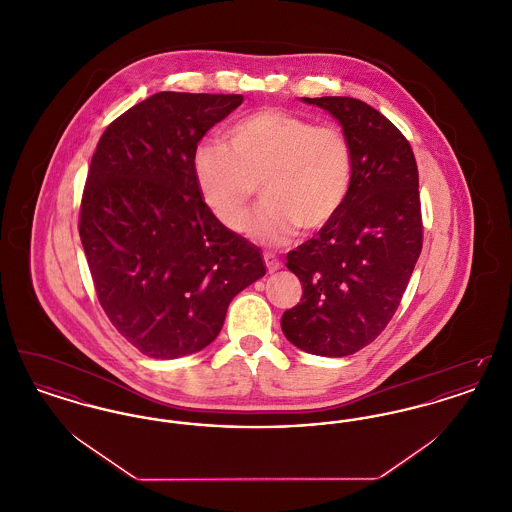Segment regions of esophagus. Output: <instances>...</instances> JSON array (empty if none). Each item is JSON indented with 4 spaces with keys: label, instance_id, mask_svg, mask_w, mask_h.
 Segmentation results:
<instances>
[{
    "label": "esophagus",
    "instance_id": "1",
    "mask_svg": "<svg viewBox=\"0 0 512 512\" xmlns=\"http://www.w3.org/2000/svg\"><path fill=\"white\" fill-rule=\"evenodd\" d=\"M263 259H265V265H267V270L270 274H272V272H276V270H280V267H282V265H280V261H278L272 253H265V255H263Z\"/></svg>",
    "mask_w": 512,
    "mask_h": 512
}]
</instances>
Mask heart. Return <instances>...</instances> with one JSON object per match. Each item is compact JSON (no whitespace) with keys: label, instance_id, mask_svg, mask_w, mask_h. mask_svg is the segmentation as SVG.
Listing matches in <instances>:
<instances>
[{"label":"heart","instance_id":"obj_1","mask_svg":"<svg viewBox=\"0 0 512 512\" xmlns=\"http://www.w3.org/2000/svg\"><path fill=\"white\" fill-rule=\"evenodd\" d=\"M192 176L205 209L232 232L244 230L257 184L263 203L247 234L257 244H288L299 228L317 232L347 201L353 153L334 124L282 109H261L226 130V146L201 142Z\"/></svg>","mask_w":512,"mask_h":512}]
</instances>
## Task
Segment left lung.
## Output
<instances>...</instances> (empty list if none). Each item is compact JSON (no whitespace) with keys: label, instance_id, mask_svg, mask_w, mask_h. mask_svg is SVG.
Listing matches in <instances>:
<instances>
[{"label":"left lung","instance_id":"left-lung-1","mask_svg":"<svg viewBox=\"0 0 512 512\" xmlns=\"http://www.w3.org/2000/svg\"><path fill=\"white\" fill-rule=\"evenodd\" d=\"M303 101L340 122L353 178L340 213L288 253L303 295L282 332L307 353L345 357L384 332L411 280L422 249L418 169L407 138L365 101Z\"/></svg>","mask_w":512,"mask_h":512}]
</instances>
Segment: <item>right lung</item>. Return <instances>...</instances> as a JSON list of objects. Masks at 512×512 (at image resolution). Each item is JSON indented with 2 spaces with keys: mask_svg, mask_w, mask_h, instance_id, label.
Returning <instances> with one entry per match:
<instances>
[{
  "mask_svg": "<svg viewBox=\"0 0 512 512\" xmlns=\"http://www.w3.org/2000/svg\"><path fill=\"white\" fill-rule=\"evenodd\" d=\"M242 101L159 92L99 138L78 232L105 315L147 357L207 347L234 295L267 272L259 247L205 209L192 176L195 147Z\"/></svg>",
  "mask_w": 512,
  "mask_h": 512,
  "instance_id": "obj_1",
  "label": "right lung"
}]
</instances>
